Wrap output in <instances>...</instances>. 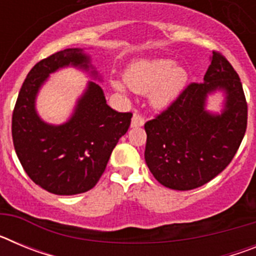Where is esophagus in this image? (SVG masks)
I'll return each instance as SVG.
<instances>
[{
  "label": "esophagus",
  "instance_id": "1",
  "mask_svg": "<svg viewBox=\"0 0 256 256\" xmlns=\"http://www.w3.org/2000/svg\"><path fill=\"white\" fill-rule=\"evenodd\" d=\"M144 124V119L140 112H134L132 118V126H141Z\"/></svg>",
  "mask_w": 256,
  "mask_h": 256
}]
</instances>
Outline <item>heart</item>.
Segmentation results:
<instances>
[{"label":"heart","instance_id":"heart-1","mask_svg":"<svg viewBox=\"0 0 256 256\" xmlns=\"http://www.w3.org/2000/svg\"><path fill=\"white\" fill-rule=\"evenodd\" d=\"M126 82L132 90L141 94H148L155 90L152 101L156 106L168 105L184 90L188 76L182 68H176L172 60L141 61L133 65L126 74ZM116 90H124L119 80H112Z\"/></svg>","mask_w":256,"mask_h":256}]
</instances>
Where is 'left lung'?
<instances>
[{"label":"left lung","instance_id":"left-lung-1","mask_svg":"<svg viewBox=\"0 0 256 256\" xmlns=\"http://www.w3.org/2000/svg\"><path fill=\"white\" fill-rule=\"evenodd\" d=\"M226 92L220 116L204 110L207 94ZM248 126L242 83L230 61L212 51L204 82L190 83L168 108L146 122L144 160L162 186L188 191L204 186L228 166Z\"/></svg>","mask_w":256,"mask_h":256}]
</instances>
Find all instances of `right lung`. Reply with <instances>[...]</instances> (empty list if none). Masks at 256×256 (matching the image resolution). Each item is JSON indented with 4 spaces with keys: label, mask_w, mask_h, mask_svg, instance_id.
<instances>
[{
    "label": "right lung",
    "mask_w": 256,
    "mask_h": 256,
    "mask_svg": "<svg viewBox=\"0 0 256 256\" xmlns=\"http://www.w3.org/2000/svg\"><path fill=\"white\" fill-rule=\"evenodd\" d=\"M88 64L90 58L80 48L62 50L38 61L14 108L11 133L18 158L29 178L55 195H76L94 188L130 126L132 112L110 108L94 82L88 83L68 123L50 126L40 120L34 100L48 74L68 65L88 69Z\"/></svg>",
    "instance_id": "obj_1"
}]
</instances>
